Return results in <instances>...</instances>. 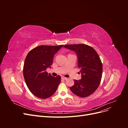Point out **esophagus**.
Masks as SVG:
<instances>
[{
	"mask_svg": "<svg viewBox=\"0 0 128 128\" xmlns=\"http://www.w3.org/2000/svg\"><path fill=\"white\" fill-rule=\"evenodd\" d=\"M67 78H66V77H64V76H61V79L66 80H67Z\"/></svg>",
	"mask_w": 128,
	"mask_h": 128,
	"instance_id": "obj_1",
	"label": "esophagus"
}]
</instances>
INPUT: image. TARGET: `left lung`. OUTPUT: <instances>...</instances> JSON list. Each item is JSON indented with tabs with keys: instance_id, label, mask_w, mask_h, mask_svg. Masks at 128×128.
Instances as JSON below:
<instances>
[{
	"instance_id": "8db88e82",
	"label": "left lung",
	"mask_w": 128,
	"mask_h": 128,
	"mask_svg": "<svg viewBox=\"0 0 128 128\" xmlns=\"http://www.w3.org/2000/svg\"><path fill=\"white\" fill-rule=\"evenodd\" d=\"M64 47L76 53L82 75L80 80H74V85L70 90L80 97L90 96L98 88L102 77V64L98 53L86 44L66 45Z\"/></svg>"
}]
</instances>
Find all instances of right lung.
Masks as SVG:
<instances>
[{
    "label": "right lung",
    "mask_w": 128,
    "mask_h": 128,
    "mask_svg": "<svg viewBox=\"0 0 128 128\" xmlns=\"http://www.w3.org/2000/svg\"><path fill=\"white\" fill-rule=\"evenodd\" d=\"M63 45L37 46L26 58L23 70L25 82L30 91L38 98L50 97L61 82L60 75L53 77L46 69L51 67L54 55Z\"/></svg>",
    "instance_id": "right-lung-1"
}]
</instances>
